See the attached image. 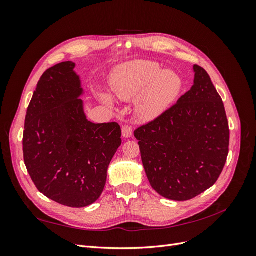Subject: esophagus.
I'll use <instances>...</instances> for the list:
<instances>
[{
  "label": "esophagus",
  "instance_id": "34e87169",
  "mask_svg": "<svg viewBox=\"0 0 256 256\" xmlns=\"http://www.w3.org/2000/svg\"><path fill=\"white\" fill-rule=\"evenodd\" d=\"M122 134L124 138H128L132 136V128H131V126H129V125H124L122 128Z\"/></svg>",
  "mask_w": 256,
  "mask_h": 256
}]
</instances>
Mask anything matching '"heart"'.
Segmentation results:
<instances>
[{
	"label": "heart",
	"instance_id": "obj_1",
	"mask_svg": "<svg viewBox=\"0 0 256 256\" xmlns=\"http://www.w3.org/2000/svg\"><path fill=\"white\" fill-rule=\"evenodd\" d=\"M182 88L180 76L172 70H162L152 60H134L120 69L112 80V90L120 100H136V112L145 120L159 118L170 109ZM100 99L113 106L110 95Z\"/></svg>",
	"mask_w": 256,
	"mask_h": 256
}]
</instances>
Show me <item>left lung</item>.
<instances>
[{
  "label": "left lung",
  "mask_w": 256,
  "mask_h": 256,
  "mask_svg": "<svg viewBox=\"0 0 256 256\" xmlns=\"http://www.w3.org/2000/svg\"><path fill=\"white\" fill-rule=\"evenodd\" d=\"M176 104L138 127L145 173L152 189L173 200H188L209 189L226 166L230 129L220 95L204 68Z\"/></svg>",
  "instance_id": "obj_1"
}]
</instances>
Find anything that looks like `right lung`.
Masks as SVG:
<instances>
[{
	"label": "right lung",
	"instance_id": "add662e5",
	"mask_svg": "<svg viewBox=\"0 0 256 256\" xmlns=\"http://www.w3.org/2000/svg\"><path fill=\"white\" fill-rule=\"evenodd\" d=\"M74 67L72 62H63L38 81L26 116L23 157L44 196L81 208L102 196L122 131L118 122L94 124L86 118Z\"/></svg>",
	"mask_w": 256,
	"mask_h": 256
}]
</instances>
